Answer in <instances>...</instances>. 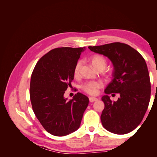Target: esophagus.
Masks as SVG:
<instances>
[{"instance_id":"obj_1","label":"esophagus","mask_w":157,"mask_h":157,"mask_svg":"<svg viewBox=\"0 0 157 157\" xmlns=\"http://www.w3.org/2000/svg\"><path fill=\"white\" fill-rule=\"evenodd\" d=\"M98 100V98H94V97H89V101L90 102H94Z\"/></svg>"}]
</instances>
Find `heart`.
Returning <instances> with one entry per match:
<instances>
[{"instance_id": "1", "label": "heart", "mask_w": 157, "mask_h": 157, "mask_svg": "<svg viewBox=\"0 0 157 157\" xmlns=\"http://www.w3.org/2000/svg\"><path fill=\"white\" fill-rule=\"evenodd\" d=\"M90 61L93 67L98 71H103L105 68L107 61L106 58L102 55L95 54L90 57ZM81 61H78L75 64L73 73L75 77H78L80 74V67H81ZM111 73L108 74V77H110ZM103 83L101 81H89L85 82L81 86V89L83 91L89 95L95 96L99 92V90L103 87Z\"/></svg>"}]
</instances>
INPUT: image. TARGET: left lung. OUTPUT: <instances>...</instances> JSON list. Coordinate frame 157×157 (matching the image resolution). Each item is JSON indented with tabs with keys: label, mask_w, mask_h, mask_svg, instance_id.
<instances>
[{
	"label": "left lung",
	"mask_w": 157,
	"mask_h": 157,
	"mask_svg": "<svg viewBox=\"0 0 157 157\" xmlns=\"http://www.w3.org/2000/svg\"><path fill=\"white\" fill-rule=\"evenodd\" d=\"M88 48L108 57L114 65L113 79L101 98L105 104L101 115L102 125L114 134L129 133L143 120L150 101L151 82L145 61L136 50L121 42ZM113 93L120 94L117 102L108 96Z\"/></svg>",
	"instance_id": "1"
}]
</instances>
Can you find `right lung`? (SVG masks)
Segmentation results:
<instances>
[{
  "label": "right lung",
  "instance_id": "add662e5",
  "mask_svg": "<svg viewBox=\"0 0 157 157\" xmlns=\"http://www.w3.org/2000/svg\"><path fill=\"white\" fill-rule=\"evenodd\" d=\"M84 50V47L54 48L38 61L33 71L29 90L33 110L52 135L63 136L77 130L88 105V97L81 93L69 101L63 97Z\"/></svg>",
  "mask_w": 157,
  "mask_h": 157
}]
</instances>
